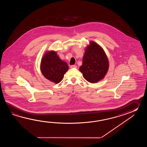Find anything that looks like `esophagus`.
Listing matches in <instances>:
<instances>
[{"label":"esophagus","mask_w":147,"mask_h":147,"mask_svg":"<svg viewBox=\"0 0 147 147\" xmlns=\"http://www.w3.org/2000/svg\"><path fill=\"white\" fill-rule=\"evenodd\" d=\"M70 68H77V66H76V65H71V66H70Z\"/></svg>","instance_id":"34e87169"}]
</instances>
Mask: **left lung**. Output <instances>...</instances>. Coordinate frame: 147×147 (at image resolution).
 <instances>
[{"mask_svg":"<svg viewBox=\"0 0 147 147\" xmlns=\"http://www.w3.org/2000/svg\"><path fill=\"white\" fill-rule=\"evenodd\" d=\"M109 69V61L102 47L91 41L86 47L79 70L87 81L96 83L104 78Z\"/></svg>","mask_w":147,"mask_h":147,"instance_id":"1","label":"left lung"}]
</instances>
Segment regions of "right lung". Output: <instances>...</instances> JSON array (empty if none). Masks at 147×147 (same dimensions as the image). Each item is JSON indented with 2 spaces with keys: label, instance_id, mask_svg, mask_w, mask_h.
<instances>
[{
  "label": "right lung",
  "instance_id": "right-lung-1",
  "mask_svg": "<svg viewBox=\"0 0 147 147\" xmlns=\"http://www.w3.org/2000/svg\"><path fill=\"white\" fill-rule=\"evenodd\" d=\"M69 68L67 63L60 59L55 51H47L41 61L42 74L49 80L58 84Z\"/></svg>",
  "mask_w": 147,
  "mask_h": 147
}]
</instances>
